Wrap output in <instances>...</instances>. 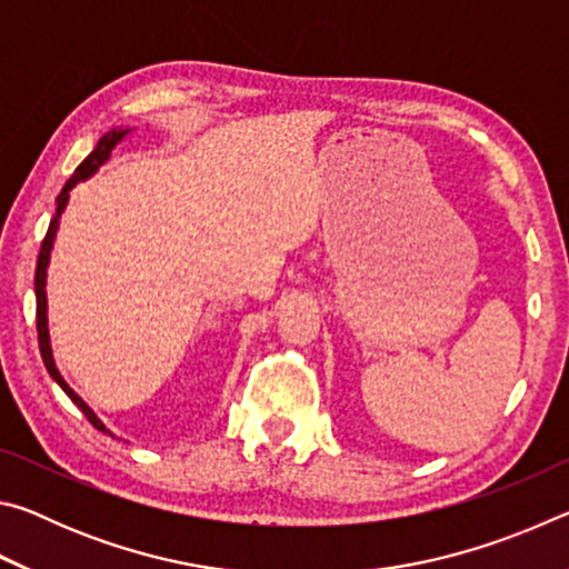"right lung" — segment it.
I'll list each match as a JSON object with an SVG mask.
<instances>
[{
    "label": "right lung",
    "instance_id": "1",
    "mask_svg": "<svg viewBox=\"0 0 569 569\" xmlns=\"http://www.w3.org/2000/svg\"><path fill=\"white\" fill-rule=\"evenodd\" d=\"M124 134V130H120V132H104L102 138H100V142H98V148H94L88 158H84L80 166H77V170H74V176L64 182V188H62V192L60 196H57V210H54V216H52V223H50V228H47V236H44V240H42V248H40V258H37V271H34V291H37V339H40V351H42V359H44V366H47V371H50V377L60 383V387L64 389V393L67 397H70L74 403H77V409H80L84 417H88V421L92 423L94 429L98 431H104V427H102V421L94 417V413L90 411V407L88 403H84L80 397H77V393L67 387L64 383V379L60 377V371H57V366H54V361H52V349H50V333H47V296H44V276H47V263H50V250H52V240H54V230H57V223H60V216H62V210H64V206H67V198H70V190L77 186V182L80 180H88L94 170H98L104 160L110 158V150L114 148V142H118L120 138Z\"/></svg>",
    "mask_w": 569,
    "mask_h": 569
}]
</instances>
